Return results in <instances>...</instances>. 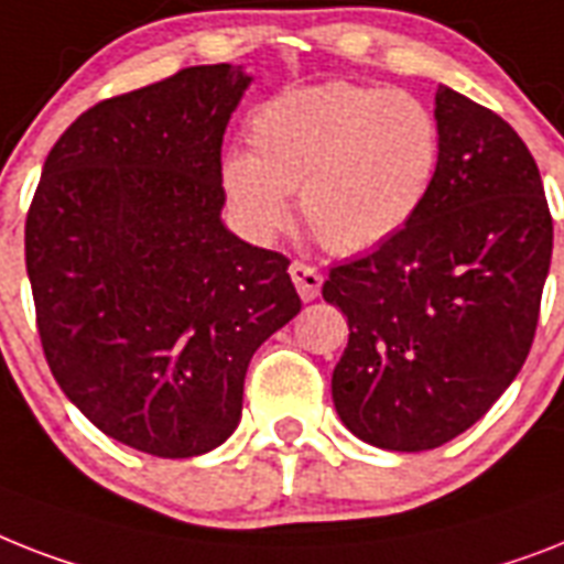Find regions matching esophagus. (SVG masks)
Masks as SVG:
<instances>
[{"label": "esophagus", "instance_id": "esophagus-1", "mask_svg": "<svg viewBox=\"0 0 564 564\" xmlns=\"http://www.w3.org/2000/svg\"><path fill=\"white\" fill-rule=\"evenodd\" d=\"M290 274H292V281H295L297 295L304 297V301H315V297H318V292H322V283H324V274L318 272V269L310 267V263H301V260H295V263L290 267Z\"/></svg>", "mask_w": 564, "mask_h": 564}]
</instances>
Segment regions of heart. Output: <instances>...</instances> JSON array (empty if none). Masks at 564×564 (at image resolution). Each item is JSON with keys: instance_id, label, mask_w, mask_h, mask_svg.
Returning <instances> with one entry per match:
<instances>
[{"instance_id": "obj_1", "label": "heart", "mask_w": 564, "mask_h": 564, "mask_svg": "<svg viewBox=\"0 0 564 564\" xmlns=\"http://www.w3.org/2000/svg\"><path fill=\"white\" fill-rule=\"evenodd\" d=\"M251 149L223 159L228 205L249 235L286 231L301 194L324 249L359 254L400 235L429 203L443 135L411 91L324 84L267 100L251 116Z\"/></svg>"}]
</instances>
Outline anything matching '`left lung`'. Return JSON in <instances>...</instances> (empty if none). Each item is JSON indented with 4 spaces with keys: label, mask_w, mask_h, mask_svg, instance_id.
<instances>
[{
    "label": "left lung",
    "mask_w": 564,
    "mask_h": 564,
    "mask_svg": "<svg viewBox=\"0 0 564 564\" xmlns=\"http://www.w3.org/2000/svg\"><path fill=\"white\" fill-rule=\"evenodd\" d=\"M429 203L370 254L329 269L350 324L333 370L341 423L370 446L425 452L466 432L533 345L553 251L542 176L519 132L441 86Z\"/></svg>",
    "instance_id": "1"
}]
</instances>
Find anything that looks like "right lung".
<instances>
[{
    "mask_svg": "<svg viewBox=\"0 0 564 564\" xmlns=\"http://www.w3.org/2000/svg\"><path fill=\"white\" fill-rule=\"evenodd\" d=\"M251 77L228 63L95 104L25 217L36 333L57 386L123 446L205 455L240 423L246 370L301 313L281 251L223 226V135Z\"/></svg>",
    "mask_w": 564,
    "mask_h": 564,
    "instance_id": "add662e5",
    "label": "right lung"
}]
</instances>
